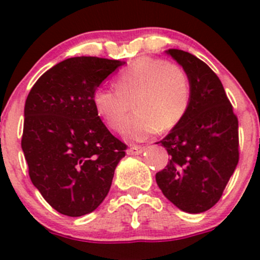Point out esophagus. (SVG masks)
Instances as JSON below:
<instances>
[{
    "instance_id": "esophagus-1",
    "label": "esophagus",
    "mask_w": 260,
    "mask_h": 260,
    "mask_svg": "<svg viewBox=\"0 0 260 260\" xmlns=\"http://www.w3.org/2000/svg\"><path fill=\"white\" fill-rule=\"evenodd\" d=\"M143 151H145V148H143V147H141V146H132V147H129V148H128L127 153L131 154V156H137V154L142 153Z\"/></svg>"
}]
</instances>
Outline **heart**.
<instances>
[{"mask_svg":"<svg viewBox=\"0 0 260 260\" xmlns=\"http://www.w3.org/2000/svg\"><path fill=\"white\" fill-rule=\"evenodd\" d=\"M115 88H98L93 93L96 114L111 129L124 127L134 102L136 114L125 125L124 137L143 141L157 131L180 124L191 104V83L182 67L157 57H140L114 79Z\"/></svg>","mask_w":260,"mask_h":260,"instance_id":"heart-1","label":"heart"}]
</instances>
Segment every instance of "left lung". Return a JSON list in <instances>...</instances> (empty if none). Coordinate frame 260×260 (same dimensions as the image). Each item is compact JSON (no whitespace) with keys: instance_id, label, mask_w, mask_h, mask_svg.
Wrapping results in <instances>:
<instances>
[{"instance_id":"8db88e82","label":"left lung","mask_w":260,"mask_h":260,"mask_svg":"<svg viewBox=\"0 0 260 260\" xmlns=\"http://www.w3.org/2000/svg\"><path fill=\"white\" fill-rule=\"evenodd\" d=\"M166 54L185 69L191 104L180 124L157 145L171 156L156 182L176 208L199 214L220 200L239 161L238 118L217 75L195 55L177 49Z\"/></svg>"}]
</instances>
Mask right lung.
Returning a JSON list of instances; mask_svg holds the SVG:
<instances>
[{"instance_id":"1","label":"right lung","mask_w":260,"mask_h":260,"mask_svg":"<svg viewBox=\"0 0 260 260\" xmlns=\"http://www.w3.org/2000/svg\"><path fill=\"white\" fill-rule=\"evenodd\" d=\"M124 61L62 60L34 84L25 103L21 147L34 186L67 216L94 211L108 195L127 146L108 131L93 93Z\"/></svg>"}]
</instances>
